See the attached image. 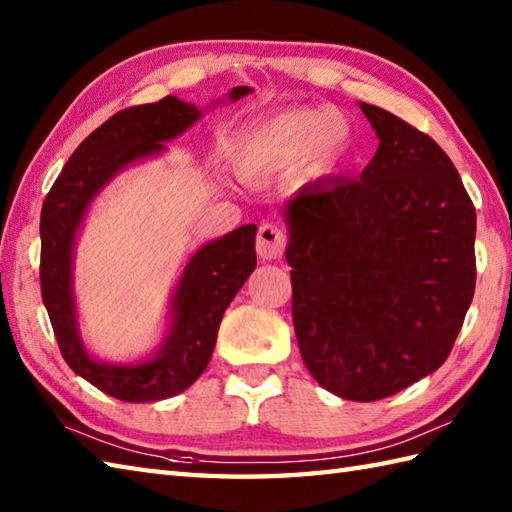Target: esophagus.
<instances>
[{"mask_svg": "<svg viewBox=\"0 0 512 512\" xmlns=\"http://www.w3.org/2000/svg\"><path fill=\"white\" fill-rule=\"evenodd\" d=\"M286 235L275 224H262L257 231V255L262 259H279L284 255Z\"/></svg>", "mask_w": 512, "mask_h": 512, "instance_id": "1", "label": "esophagus"}]
</instances>
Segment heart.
I'll list each match as a JSON object with an SVG mask.
<instances>
[{
	"instance_id": "heart-1",
	"label": "heart",
	"mask_w": 512,
	"mask_h": 512,
	"mask_svg": "<svg viewBox=\"0 0 512 512\" xmlns=\"http://www.w3.org/2000/svg\"><path fill=\"white\" fill-rule=\"evenodd\" d=\"M352 149V125L330 105L288 107L248 123L231 138L235 176L264 184L295 171L321 180L341 169Z\"/></svg>"
}]
</instances>
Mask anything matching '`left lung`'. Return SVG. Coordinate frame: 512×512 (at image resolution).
<instances>
[{
    "label": "left lung",
    "instance_id": "8db88e82",
    "mask_svg": "<svg viewBox=\"0 0 512 512\" xmlns=\"http://www.w3.org/2000/svg\"><path fill=\"white\" fill-rule=\"evenodd\" d=\"M361 110L372 162L301 189L284 217L303 363L339 398L372 402L447 361L475 290V206L436 140Z\"/></svg>",
    "mask_w": 512,
    "mask_h": 512
}]
</instances>
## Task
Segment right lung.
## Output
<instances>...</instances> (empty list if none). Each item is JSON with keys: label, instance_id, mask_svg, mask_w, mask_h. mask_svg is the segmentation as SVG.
<instances>
[{"label": "right lung", "instance_id": "1", "mask_svg": "<svg viewBox=\"0 0 512 512\" xmlns=\"http://www.w3.org/2000/svg\"><path fill=\"white\" fill-rule=\"evenodd\" d=\"M253 88L239 85L228 101ZM222 101L211 103L217 105ZM202 110L178 96L127 107L74 149L41 209V297L65 363L103 394L125 402H156L191 387L211 361L224 310L257 266L255 224L239 226L195 250L169 301L165 339L136 363H105L85 347L74 297L76 233L107 184L134 162L165 154L202 118Z\"/></svg>", "mask_w": 512, "mask_h": 512}]
</instances>
